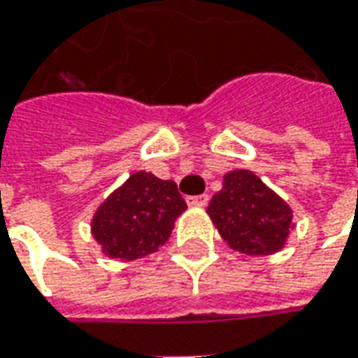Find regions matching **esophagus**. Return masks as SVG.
Instances as JSON below:
<instances>
[{
    "mask_svg": "<svg viewBox=\"0 0 358 358\" xmlns=\"http://www.w3.org/2000/svg\"><path fill=\"white\" fill-rule=\"evenodd\" d=\"M208 200H210V196H208V194H200V196H190L186 202H188V206H198V208H202V206L208 203Z\"/></svg>",
    "mask_w": 358,
    "mask_h": 358,
    "instance_id": "1",
    "label": "esophagus"
}]
</instances>
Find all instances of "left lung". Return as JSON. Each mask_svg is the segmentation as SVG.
<instances>
[{
    "instance_id": "1",
    "label": "left lung",
    "mask_w": 358,
    "mask_h": 358,
    "mask_svg": "<svg viewBox=\"0 0 358 358\" xmlns=\"http://www.w3.org/2000/svg\"><path fill=\"white\" fill-rule=\"evenodd\" d=\"M206 212L222 240L245 255L278 253L295 228L289 203L243 168L224 174L222 190L214 194Z\"/></svg>"
}]
</instances>
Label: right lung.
I'll use <instances>...</instances> for the list:
<instances>
[{
	"label": "right lung",
	"mask_w": 358,
	"mask_h": 358,
	"mask_svg": "<svg viewBox=\"0 0 358 358\" xmlns=\"http://www.w3.org/2000/svg\"><path fill=\"white\" fill-rule=\"evenodd\" d=\"M184 210L176 182L138 170L96 208L91 234L110 259L134 262L166 243Z\"/></svg>",
	"instance_id": "1"
}]
</instances>
